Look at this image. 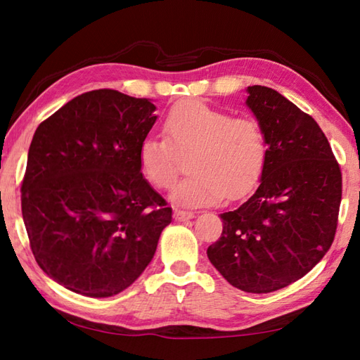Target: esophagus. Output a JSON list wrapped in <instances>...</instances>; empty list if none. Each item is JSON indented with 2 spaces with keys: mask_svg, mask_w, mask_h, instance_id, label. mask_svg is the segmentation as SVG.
I'll return each mask as SVG.
<instances>
[{
  "mask_svg": "<svg viewBox=\"0 0 360 360\" xmlns=\"http://www.w3.org/2000/svg\"><path fill=\"white\" fill-rule=\"evenodd\" d=\"M173 217H174V219H176V221H186V219L193 218V217H195V213H193V212H190V210L176 209V210H174V213H173Z\"/></svg>",
  "mask_w": 360,
  "mask_h": 360,
  "instance_id": "esophagus-1",
  "label": "esophagus"
}]
</instances>
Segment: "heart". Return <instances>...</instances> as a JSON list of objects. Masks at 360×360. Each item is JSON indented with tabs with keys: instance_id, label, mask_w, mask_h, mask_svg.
I'll use <instances>...</instances> for the list:
<instances>
[{
	"instance_id": "obj_1",
	"label": "heart",
	"mask_w": 360,
	"mask_h": 360,
	"mask_svg": "<svg viewBox=\"0 0 360 360\" xmlns=\"http://www.w3.org/2000/svg\"><path fill=\"white\" fill-rule=\"evenodd\" d=\"M165 137L147 136L139 145V165L153 187H172L188 158L190 173L174 188L176 201L209 205L238 200L254 188L264 172L267 137L252 117L233 114L201 101L173 105L164 119Z\"/></svg>"
}]
</instances>
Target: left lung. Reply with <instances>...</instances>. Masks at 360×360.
<instances>
[{
    "label": "left lung",
    "mask_w": 360,
    "mask_h": 360,
    "mask_svg": "<svg viewBox=\"0 0 360 360\" xmlns=\"http://www.w3.org/2000/svg\"><path fill=\"white\" fill-rule=\"evenodd\" d=\"M248 93L269 145L266 167L255 193L221 213L223 233L207 257L232 286L266 294L300 280L331 248L342 172L309 114L272 88Z\"/></svg>",
    "instance_id": "obj_1"
}]
</instances>
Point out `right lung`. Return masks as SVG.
Here are the masks:
<instances>
[{
  "label": "right lung",
  "mask_w": 360,
  "mask_h": 360,
  "mask_svg": "<svg viewBox=\"0 0 360 360\" xmlns=\"http://www.w3.org/2000/svg\"><path fill=\"white\" fill-rule=\"evenodd\" d=\"M155 110L148 98L88 91L43 120L32 137L21 182L30 250L72 292H122L148 266L172 223V207L139 165Z\"/></svg>",
  "instance_id": "add662e5"
}]
</instances>
